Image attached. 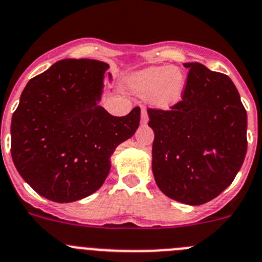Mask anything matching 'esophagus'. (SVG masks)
Wrapping results in <instances>:
<instances>
[{
	"label": "esophagus",
	"instance_id": "34e87169",
	"mask_svg": "<svg viewBox=\"0 0 262 262\" xmlns=\"http://www.w3.org/2000/svg\"><path fill=\"white\" fill-rule=\"evenodd\" d=\"M141 122L143 123H147L148 122V113L144 109H141Z\"/></svg>",
	"mask_w": 262,
	"mask_h": 262
}]
</instances>
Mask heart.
<instances>
[{
	"label": "heart",
	"mask_w": 262,
	"mask_h": 262,
	"mask_svg": "<svg viewBox=\"0 0 262 262\" xmlns=\"http://www.w3.org/2000/svg\"><path fill=\"white\" fill-rule=\"evenodd\" d=\"M131 90L156 109L166 110L183 98L187 78L183 70L175 66H152L128 76Z\"/></svg>",
	"instance_id": "1"
}]
</instances>
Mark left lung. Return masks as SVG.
Instances as JSON below:
<instances>
[{
    "label": "left lung",
    "instance_id": "left-lung-1",
    "mask_svg": "<svg viewBox=\"0 0 262 262\" xmlns=\"http://www.w3.org/2000/svg\"><path fill=\"white\" fill-rule=\"evenodd\" d=\"M188 69L182 101L148 109L155 133L152 171L167 198L201 205L236 177L247 153V112L235 84L199 62Z\"/></svg>",
    "mask_w": 262,
    "mask_h": 262
}]
</instances>
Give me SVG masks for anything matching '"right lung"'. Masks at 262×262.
<instances>
[{
    "mask_svg": "<svg viewBox=\"0 0 262 262\" xmlns=\"http://www.w3.org/2000/svg\"><path fill=\"white\" fill-rule=\"evenodd\" d=\"M107 69L95 59H62L21 92L11 119V157L21 178L48 200L92 195L109 174L115 148L138 129L140 107L114 117L100 106Z\"/></svg>",
    "mask_w": 262,
    "mask_h": 262,
    "instance_id": "obj_1",
    "label": "right lung"
}]
</instances>
